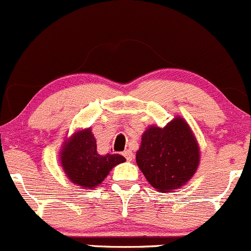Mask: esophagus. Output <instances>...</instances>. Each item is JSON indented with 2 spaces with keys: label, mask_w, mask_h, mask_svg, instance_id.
<instances>
[{
  "label": "esophagus",
  "mask_w": 251,
  "mask_h": 251,
  "mask_svg": "<svg viewBox=\"0 0 251 251\" xmlns=\"http://www.w3.org/2000/svg\"><path fill=\"white\" fill-rule=\"evenodd\" d=\"M123 155H125V157H126L128 161L133 160V152H131L130 150H126L125 152H123Z\"/></svg>",
  "instance_id": "obj_1"
}]
</instances>
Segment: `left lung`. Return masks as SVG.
<instances>
[{
	"label": "left lung",
	"instance_id": "obj_1",
	"mask_svg": "<svg viewBox=\"0 0 251 251\" xmlns=\"http://www.w3.org/2000/svg\"><path fill=\"white\" fill-rule=\"evenodd\" d=\"M135 160L148 182L158 192L167 193L192 179L200 150L189 125L176 117L165 128L151 126L144 131Z\"/></svg>",
	"mask_w": 251,
	"mask_h": 251
}]
</instances>
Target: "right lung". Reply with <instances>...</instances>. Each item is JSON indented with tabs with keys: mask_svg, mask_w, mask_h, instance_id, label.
<instances>
[{
	"mask_svg": "<svg viewBox=\"0 0 251 251\" xmlns=\"http://www.w3.org/2000/svg\"><path fill=\"white\" fill-rule=\"evenodd\" d=\"M59 161L71 182L81 188L98 187L115 166L125 162L118 153L99 155L96 140L90 128L78 130L64 141L59 152Z\"/></svg>",
	"mask_w": 251,
	"mask_h": 251,
	"instance_id": "right-lung-1",
	"label": "right lung"
}]
</instances>
